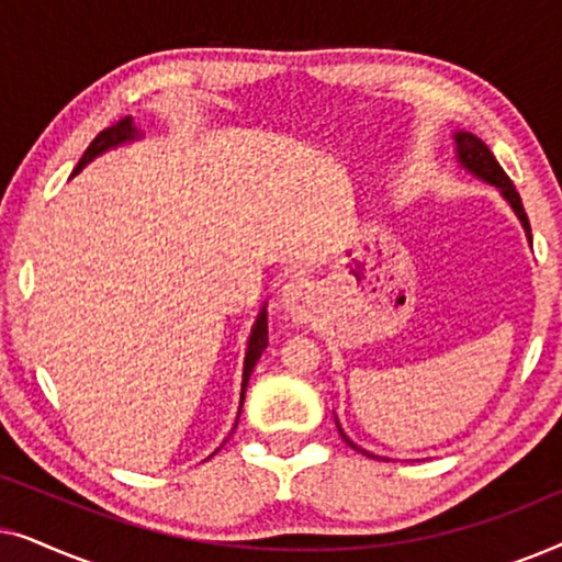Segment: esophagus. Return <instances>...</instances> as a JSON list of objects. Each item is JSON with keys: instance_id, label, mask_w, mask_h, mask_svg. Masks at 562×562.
Segmentation results:
<instances>
[{"instance_id": "1", "label": "esophagus", "mask_w": 562, "mask_h": 562, "mask_svg": "<svg viewBox=\"0 0 562 562\" xmlns=\"http://www.w3.org/2000/svg\"><path fill=\"white\" fill-rule=\"evenodd\" d=\"M281 306L291 314V319L306 322L314 312V286L312 281L302 279V276H294L283 283L281 289Z\"/></svg>"}]
</instances>
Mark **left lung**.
Returning <instances> with one entry per match:
<instances>
[{
  "label": "left lung",
  "mask_w": 562,
  "mask_h": 562,
  "mask_svg": "<svg viewBox=\"0 0 562 562\" xmlns=\"http://www.w3.org/2000/svg\"><path fill=\"white\" fill-rule=\"evenodd\" d=\"M456 145H458V160H460V166L468 168V171H471L473 176H479V179H483L486 183H491V187H496L498 191H502V196L506 199V202L512 204V210L517 212V217H519V222H521V227H525L527 237H529V240H532V229H529V220H527L525 206H521L519 191L514 189L512 179L504 173V168L498 166V160L494 158V153L488 150V145L483 143L481 137H475L473 133H456ZM335 422H337V419H335ZM337 429H340V425H337ZM340 435H342V440L350 445V448L360 450L358 445H352V442L348 440V435H345L342 429H340ZM360 452H366V450H360ZM366 456H368V458H375V456H371V452H366Z\"/></svg>",
  "instance_id": "1"
}]
</instances>
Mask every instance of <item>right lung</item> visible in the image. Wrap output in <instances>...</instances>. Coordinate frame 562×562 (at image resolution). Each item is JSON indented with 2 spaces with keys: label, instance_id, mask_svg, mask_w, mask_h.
Wrapping results in <instances>:
<instances>
[{
  "label": "right lung",
  "instance_id": "obj_1",
  "mask_svg": "<svg viewBox=\"0 0 562 562\" xmlns=\"http://www.w3.org/2000/svg\"><path fill=\"white\" fill-rule=\"evenodd\" d=\"M135 137H137V130H135V125H133V120L125 117V120L114 122V125H110V127H106V130H102V133H99V135L94 137V140H91V145H89V148H87V153H83L81 160H79V166L74 168V173H79L83 166L91 164V160H94V158L99 156V153L110 150V148H114V145H120V143L135 140ZM266 345H268V319H266V306H263V312L258 314V319H256V327H252V333H250L248 352H245V371H243V398H245V389H248V381H250V373H252V368H256L258 358L263 356ZM240 406H243V404H240Z\"/></svg>",
  "mask_w": 562,
  "mask_h": 562
}]
</instances>
